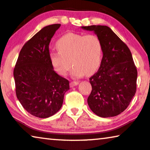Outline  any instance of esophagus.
Returning a JSON list of instances; mask_svg holds the SVG:
<instances>
[{"mask_svg": "<svg viewBox=\"0 0 150 150\" xmlns=\"http://www.w3.org/2000/svg\"><path fill=\"white\" fill-rule=\"evenodd\" d=\"M78 84H79V82L78 81H71L70 83V86L71 88H73V87H75L76 86H77Z\"/></svg>", "mask_w": 150, "mask_h": 150, "instance_id": "34e87169", "label": "esophagus"}]
</instances>
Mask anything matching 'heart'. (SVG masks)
Wrapping results in <instances>:
<instances>
[{
  "mask_svg": "<svg viewBox=\"0 0 150 150\" xmlns=\"http://www.w3.org/2000/svg\"><path fill=\"white\" fill-rule=\"evenodd\" d=\"M58 52L50 53V62L59 75L65 76L74 65L72 75L81 77L90 75L99 69L103 58V45L94 35L67 33L56 42Z\"/></svg>",
  "mask_w": 150,
  "mask_h": 150,
  "instance_id": "1",
  "label": "heart"
}]
</instances>
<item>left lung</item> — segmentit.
<instances>
[{
  "label": "left lung",
  "mask_w": 150,
  "mask_h": 150,
  "mask_svg": "<svg viewBox=\"0 0 150 150\" xmlns=\"http://www.w3.org/2000/svg\"><path fill=\"white\" fill-rule=\"evenodd\" d=\"M81 28L93 31L103 45L101 64L90 78L92 89L88 104L99 117L116 116L127 108L136 92L137 71L131 52L108 26Z\"/></svg>",
  "instance_id": "8db88e82"
}]
</instances>
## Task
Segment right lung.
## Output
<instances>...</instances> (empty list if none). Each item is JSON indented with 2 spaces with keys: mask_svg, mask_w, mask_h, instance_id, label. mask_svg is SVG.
I'll list each match as a JSON object with an SVG mask.
<instances>
[{
  "mask_svg": "<svg viewBox=\"0 0 150 150\" xmlns=\"http://www.w3.org/2000/svg\"><path fill=\"white\" fill-rule=\"evenodd\" d=\"M60 26H45L27 41L13 71L17 98L37 117L47 118L58 112L69 90V81L55 72L49 56L50 41Z\"/></svg>",
  "mask_w": 150,
  "mask_h": 150,
  "instance_id": "obj_1",
  "label": "right lung"
}]
</instances>
